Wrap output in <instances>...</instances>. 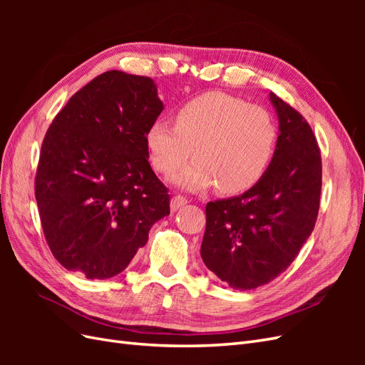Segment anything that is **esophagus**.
<instances>
[{"label": "esophagus", "mask_w": 365, "mask_h": 365, "mask_svg": "<svg viewBox=\"0 0 365 365\" xmlns=\"http://www.w3.org/2000/svg\"><path fill=\"white\" fill-rule=\"evenodd\" d=\"M187 202H189V200H187L185 196H182V195H175L173 197H172V201H170V208H172V212H176V210H180L182 205H185Z\"/></svg>", "instance_id": "1"}]
</instances>
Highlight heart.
<instances>
[{
	"instance_id": "b5f03b06",
	"label": "heart",
	"mask_w": 365,
	"mask_h": 365,
	"mask_svg": "<svg viewBox=\"0 0 365 365\" xmlns=\"http://www.w3.org/2000/svg\"><path fill=\"white\" fill-rule=\"evenodd\" d=\"M175 128L157 120L146 130L152 168L165 178L196 158L176 178L180 187L215 185L224 195L245 192L267 172L277 145V126L263 106L239 97L208 93L182 105Z\"/></svg>"
}]
</instances>
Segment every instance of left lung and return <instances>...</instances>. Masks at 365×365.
<instances>
[{
  "label": "left lung",
  "instance_id": "obj_1",
  "mask_svg": "<svg viewBox=\"0 0 365 365\" xmlns=\"http://www.w3.org/2000/svg\"><path fill=\"white\" fill-rule=\"evenodd\" d=\"M280 134L268 170L250 190L205 205V267L248 291L286 271L317 222L322 152L306 118L271 93Z\"/></svg>",
  "mask_w": 365,
  "mask_h": 365
}]
</instances>
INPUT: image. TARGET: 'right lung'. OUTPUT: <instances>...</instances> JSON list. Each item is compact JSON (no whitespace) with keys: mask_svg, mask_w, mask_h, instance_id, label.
<instances>
[{"mask_svg":"<svg viewBox=\"0 0 365 365\" xmlns=\"http://www.w3.org/2000/svg\"><path fill=\"white\" fill-rule=\"evenodd\" d=\"M163 111L150 77L111 70L65 105L43 137L35 196L63 268L105 280L123 271L170 195L148 161L146 130Z\"/></svg>","mask_w":365,"mask_h":365,"instance_id":"obj_1","label":"right lung"}]
</instances>
